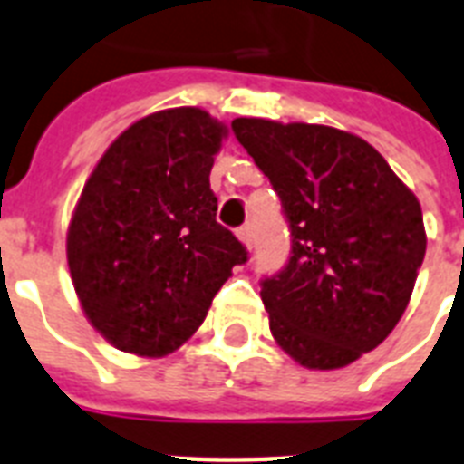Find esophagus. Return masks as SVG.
<instances>
[{
	"label": "esophagus",
	"mask_w": 464,
	"mask_h": 464,
	"mask_svg": "<svg viewBox=\"0 0 464 464\" xmlns=\"http://www.w3.org/2000/svg\"><path fill=\"white\" fill-rule=\"evenodd\" d=\"M236 236H238V240L245 245V247H247V250H252V243H255V240H252V226L250 224L240 226L238 231H236Z\"/></svg>",
	"instance_id": "34e87169"
}]
</instances>
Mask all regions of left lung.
<instances>
[{
  "label": "left lung",
  "mask_w": 464,
  "mask_h": 464,
  "mask_svg": "<svg viewBox=\"0 0 464 464\" xmlns=\"http://www.w3.org/2000/svg\"><path fill=\"white\" fill-rule=\"evenodd\" d=\"M231 128L291 224V259L259 293L271 336L307 369L355 362L410 303L427 252L420 199L348 130L269 119Z\"/></svg>",
  "instance_id": "1"
}]
</instances>
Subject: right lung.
Listing matches in <instances>:
<instances>
[{"instance_id":"add662e5","label":"right lung","mask_w":464,"mask_h":464,"mask_svg":"<svg viewBox=\"0 0 464 464\" xmlns=\"http://www.w3.org/2000/svg\"><path fill=\"white\" fill-rule=\"evenodd\" d=\"M228 128L205 109L142 116L102 154L66 233L71 281L114 348L164 357L205 322L243 243L217 224L209 188Z\"/></svg>"}]
</instances>
